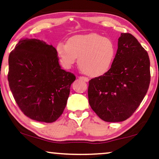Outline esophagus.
Segmentation results:
<instances>
[{
  "label": "esophagus",
  "mask_w": 159,
  "mask_h": 159,
  "mask_svg": "<svg viewBox=\"0 0 159 159\" xmlns=\"http://www.w3.org/2000/svg\"><path fill=\"white\" fill-rule=\"evenodd\" d=\"M79 79H81V80H84V81H86V82H88V81H89V79H88V78L83 77V76H79Z\"/></svg>",
  "instance_id": "1"
}]
</instances>
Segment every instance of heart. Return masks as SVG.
<instances>
[{"label":"heart","mask_w":159,"mask_h":159,"mask_svg":"<svg viewBox=\"0 0 159 159\" xmlns=\"http://www.w3.org/2000/svg\"><path fill=\"white\" fill-rule=\"evenodd\" d=\"M56 53L66 69L71 68L79 57L80 70L96 77L110 69L116 56V46L111 39L97 34L77 35L70 38L67 43L59 42Z\"/></svg>","instance_id":"obj_1"}]
</instances>
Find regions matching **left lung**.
I'll return each mask as SVG.
<instances>
[{"mask_svg": "<svg viewBox=\"0 0 159 159\" xmlns=\"http://www.w3.org/2000/svg\"><path fill=\"white\" fill-rule=\"evenodd\" d=\"M150 80L147 51L134 35L121 34L110 69L89 80L90 106L104 121H124L143 101Z\"/></svg>", "mask_w": 159, "mask_h": 159, "instance_id": "left-lung-1", "label": "left lung"}]
</instances>
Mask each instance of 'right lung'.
<instances>
[{
	"mask_svg": "<svg viewBox=\"0 0 159 159\" xmlns=\"http://www.w3.org/2000/svg\"><path fill=\"white\" fill-rule=\"evenodd\" d=\"M8 65L9 87L22 112L36 121H56L75 80L61 69L56 49L39 39H21L9 55Z\"/></svg>",
	"mask_w": 159,
	"mask_h": 159,
	"instance_id": "1",
	"label": "right lung"
}]
</instances>
